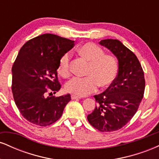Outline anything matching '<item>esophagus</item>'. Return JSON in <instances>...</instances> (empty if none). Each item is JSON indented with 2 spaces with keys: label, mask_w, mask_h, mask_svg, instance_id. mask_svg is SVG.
Segmentation results:
<instances>
[{
  "label": "esophagus",
  "mask_w": 159,
  "mask_h": 159,
  "mask_svg": "<svg viewBox=\"0 0 159 159\" xmlns=\"http://www.w3.org/2000/svg\"><path fill=\"white\" fill-rule=\"evenodd\" d=\"M71 98H72V99H79L80 97L78 96H75V95H72L71 96Z\"/></svg>",
  "instance_id": "34e87169"
}]
</instances>
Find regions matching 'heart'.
<instances>
[{"label": "heart", "mask_w": 159, "mask_h": 159, "mask_svg": "<svg viewBox=\"0 0 159 159\" xmlns=\"http://www.w3.org/2000/svg\"><path fill=\"white\" fill-rule=\"evenodd\" d=\"M78 55L88 62L84 78H75L66 84L67 92L84 96L97 89L107 88L114 83L119 72V63L116 57L105 54L102 47L93 43H87L78 47ZM57 72L61 77L68 78L72 75L70 55L68 53L60 58Z\"/></svg>", "instance_id": "heart-1"}]
</instances>
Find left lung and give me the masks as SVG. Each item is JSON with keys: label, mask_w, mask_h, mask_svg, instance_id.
<instances>
[{"label": "left lung", "mask_w": 159, "mask_h": 159, "mask_svg": "<svg viewBox=\"0 0 159 159\" xmlns=\"http://www.w3.org/2000/svg\"><path fill=\"white\" fill-rule=\"evenodd\" d=\"M117 57V77L102 93L94 96L97 105L87 120L102 132L119 130L126 125L138 111L145 90V78L141 65L132 51L117 39L100 42Z\"/></svg>", "instance_id": "8db88e82"}]
</instances>
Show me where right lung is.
Wrapping results in <instances>:
<instances>
[{"instance_id":"1","label":"right lung","mask_w":159,"mask_h":159,"mask_svg":"<svg viewBox=\"0 0 159 159\" xmlns=\"http://www.w3.org/2000/svg\"><path fill=\"white\" fill-rule=\"evenodd\" d=\"M74 45L72 40L45 34L20 49L12 68V92L19 112L30 123L46 126L63 114L70 94L52 95L61 87L57 72L60 58Z\"/></svg>"}]
</instances>
